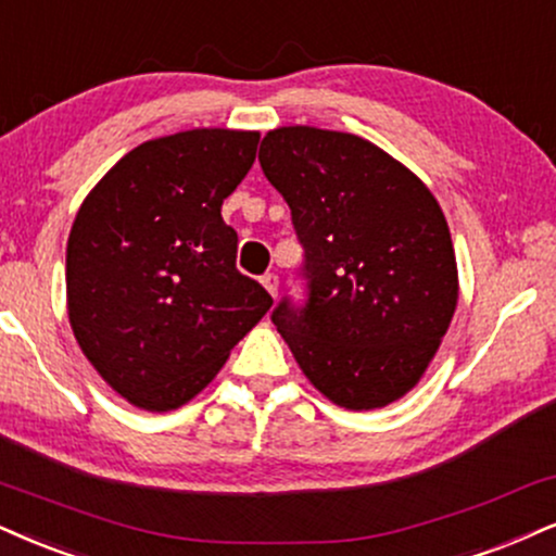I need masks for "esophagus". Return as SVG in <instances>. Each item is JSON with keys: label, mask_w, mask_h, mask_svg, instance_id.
<instances>
[{"label": "esophagus", "mask_w": 556, "mask_h": 556, "mask_svg": "<svg viewBox=\"0 0 556 556\" xmlns=\"http://www.w3.org/2000/svg\"><path fill=\"white\" fill-rule=\"evenodd\" d=\"M260 283H263V286H265V289H267V293H270V296H273V299H276V296H278V276H276V273H265V276H263V278H260Z\"/></svg>", "instance_id": "esophagus-1"}]
</instances>
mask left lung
<instances>
[{"label":"left lung","mask_w":556,"mask_h":556,"mask_svg":"<svg viewBox=\"0 0 556 556\" xmlns=\"http://www.w3.org/2000/svg\"><path fill=\"white\" fill-rule=\"evenodd\" d=\"M260 167L304 244L309 299H283L273 312L299 368L345 409L402 400L458 301L454 242L435 195L376 143L314 126L267 131Z\"/></svg>","instance_id":"left-lung-1"}]
</instances>
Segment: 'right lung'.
I'll return each mask as SVG.
<instances>
[{
	"mask_svg": "<svg viewBox=\"0 0 556 556\" xmlns=\"http://www.w3.org/2000/svg\"><path fill=\"white\" fill-rule=\"evenodd\" d=\"M257 141L231 128L143 141L79 205L66 244L68 325L134 407L167 413L201 394L273 306L237 270V231L222 218Z\"/></svg>",
	"mask_w": 556,
	"mask_h": 556,
	"instance_id": "obj_1",
	"label": "right lung"
}]
</instances>
